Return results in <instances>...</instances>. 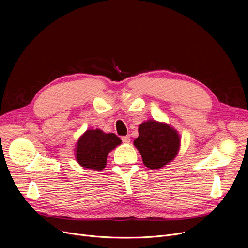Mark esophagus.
Wrapping results in <instances>:
<instances>
[{
	"instance_id": "34e87169",
	"label": "esophagus",
	"mask_w": 248,
	"mask_h": 248,
	"mask_svg": "<svg viewBox=\"0 0 248 248\" xmlns=\"http://www.w3.org/2000/svg\"><path fill=\"white\" fill-rule=\"evenodd\" d=\"M123 141L124 142V144H129V141H131V137L129 136H124L122 138Z\"/></svg>"
}]
</instances>
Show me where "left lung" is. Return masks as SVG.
Returning a JSON list of instances; mask_svg holds the SVG:
<instances>
[{
	"label": "left lung",
	"instance_id": "left-lung-1",
	"mask_svg": "<svg viewBox=\"0 0 248 248\" xmlns=\"http://www.w3.org/2000/svg\"><path fill=\"white\" fill-rule=\"evenodd\" d=\"M134 146L142 163L150 169H162L171 163L179 153L181 138L176 128L166 123L149 120L139 125V137Z\"/></svg>",
	"mask_w": 248,
	"mask_h": 248
}]
</instances>
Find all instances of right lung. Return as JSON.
Masks as SVG:
<instances>
[{"instance_id": "1", "label": "right lung", "mask_w": 248, "mask_h": 248, "mask_svg": "<svg viewBox=\"0 0 248 248\" xmlns=\"http://www.w3.org/2000/svg\"><path fill=\"white\" fill-rule=\"evenodd\" d=\"M121 144L122 140L114 134H106L99 128L87 129L77 140L75 159L85 169L101 171L107 166L108 155Z\"/></svg>"}]
</instances>
